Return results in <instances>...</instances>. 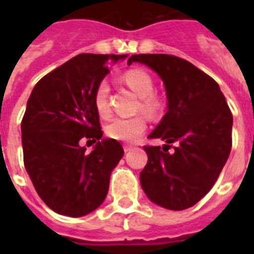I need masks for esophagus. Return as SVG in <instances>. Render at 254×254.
Masks as SVG:
<instances>
[{"label":"esophagus","instance_id":"obj_1","mask_svg":"<svg viewBox=\"0 0 254 254\" xmlns=\"http://www.w3.org/2000/svg\"><path fill=\"white\" fill-rule=\"evenodd\" d=\"M131 149H133V146H130V145H125V146H124V151H125V153H129Z\"/></svg>","mask_w":254,"mask_h":254}]
</instances>
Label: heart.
I'll list each match as a JSON object with an SVG mask.
<instances>
[{
	"mask_svg": "<svg viewBox=\"0 0 254 254\" xmlns=\"http://www.w3.org/2000/svg\"><path fill=\"white\" fill-rule=\"evenodd\" d=\"M121 80L139 96L138 109L149 116H157L163 108L162 100L154 95V80L145 69L131 68L123 73ZM93 104L101 117L109 116V85L107 81H100L93 93ZM146 130V121L142 116L117 117L105 127L109 138L120 142H134Z\"/></svg>",
	"mask_w": 254,
	"mask_h": 254,
	"instance_id": "1",
	"label": "heart"
}]
</instances>
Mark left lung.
Returning a JSON list of instances; mask_svg holds the SVG:
<instances>
[{
  "instance_id": "left-lung-1",
  "label": "left lung",
  "mask_w": 254,
  "mask_h": 254,
  "mask_svg": "<svg viewBox=\"0 0 254 254\" xmlns=\"http://www.w3.org/2000/svg\"><path fill=\"white\" fill-rule=\"evenodd\" d=\"M138 62L158 73L167 112L149 138L166 145L143 146L147 163L139 174L143 191L163 208L182 211L196 204L220 175L232 147L233 117L219 84L190 62L167 54H138ZM170 143H177L173 153Z\"/></svg>"
}]
</instances>
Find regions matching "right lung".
I'll return each instance as SVG.
<instances>
[{
	"instance_id": "1",
	"label": "right lung",
	"mask_w": 254,
	"mask_h": 254,
	"mask_svg": "<svg viewBox=\"0 0 254 254\" xmlns=\"http://www.w3.org/2000/svg\"><path fill=\"white\" fill-rule=\"evenodd\" d=\"M127 55L80 54L38 81L21 123L23 163L35 191L57 213L80 217L103 203L124 149L101 139L93 93ZM83 139L96 142L88 153Z\"/></svg>"
}]
</instances>
